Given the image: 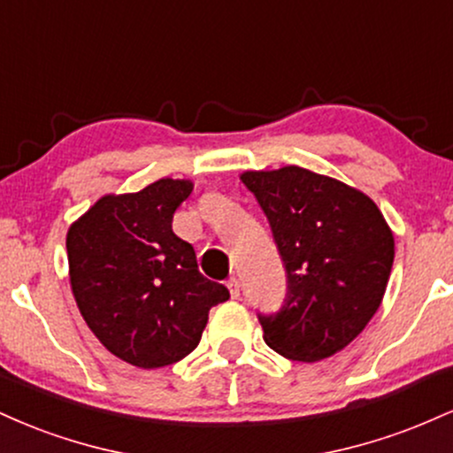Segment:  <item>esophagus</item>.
Masks as SVG:
<instances>
[{
  "label": "esophagus",
  "mask_w": 453,
  "mask_h": 453,
  "mask_svg": "<svg viewBox=\"0 0 453 453\" xmlns=\"http://www.w3.org/2000/svg\"><path fill=\"white\" fill-rule=\"evenodd\" d=\"M227 289H230L232 298H238V296H241V283H238L236 277H232L230 280H227Z\"/></svg>",
  "instance_id": "1"
}]
</instances>
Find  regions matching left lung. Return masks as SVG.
Masks as SVG:
<instances>
[{
  "instance_id": "left-lung-1",
  "label": "left lung",
  "mask_w": 453,
  "mask_h": 453,
  "mask_svg": "<svg viewBox=\"0 0 453 453\" xmlns=\"http://www.w3.org/2000/svg\"><path fill=\"white\" fill-rule=\"evenodd\" d=\"M288 274L277 313H257L270 349L319 362L345 349L377 313L394 264V236L362 191L288 165L244 173Z\"/></svg>"
}]
</instances>
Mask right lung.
<instances>
[{"label":"right lung","instance_id":"1","mask_svg":"<svg viewBox=\"0 0 453 453\" xmlns=\"http://www.w3.org/2000/svg\"><path fill=\"white\" fill-rule=\"evenodd\" d=\"M189 180L159 179L138 194L97 200L67 232L70 283L82 319L108 351L140 368L183 360L209 311L230 298L197 270L196 251L173 232Z\"/></svg>","mask_w":453,"mask_h":453}]
</instances>
